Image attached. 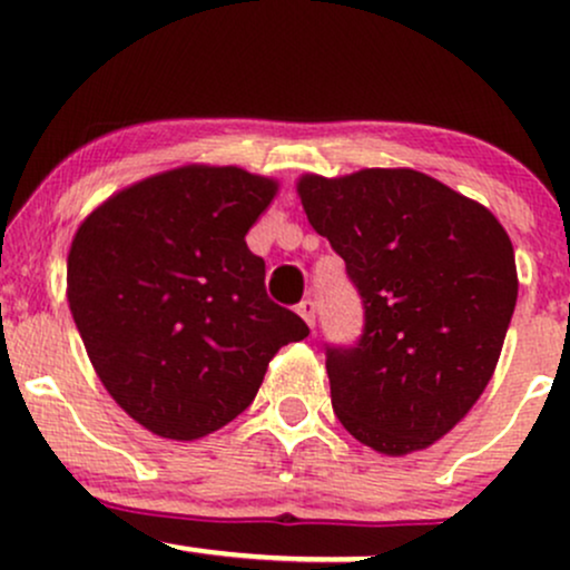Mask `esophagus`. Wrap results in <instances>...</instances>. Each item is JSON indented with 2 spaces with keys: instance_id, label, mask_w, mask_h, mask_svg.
I'll return each mask as SVG.
<instances>
[{
  "instance_id": "esophagus-1",
  "label": "esophagus",
  "mask_w": 570,
  "mask_h": 570,
  "mask_svg": "<svg viewBox=\"0 0 570 570\" xmlns=\"http://www.w3.org/2000/svg\"><path fill=\"white\" fill-rule=\"evenodd\" d=\"M297 313H299V316H303V322H305L307 326L316 324V303H313L311 297L303 299V303L297 305Z\"/></svg>"
}]
</instances>
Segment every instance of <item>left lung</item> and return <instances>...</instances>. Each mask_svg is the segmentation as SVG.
Listing matches in <instances>:
<instances>
[{
  "instance_id": "1",
  "label": "left lung",
  "mask_w": 570,
  "mask_h": 570,
  "mask_svg": "<svg viewBox=\"0 0 570 570\" xmlns=\"http://www.w3.org/2000/svg\"><path fill=\"white\" fill-rule=\"evenodd\" d=\"M297 193L364 303L358 343L326 348L335 415L383 455L426 450L499 364L517 303L512 240L485 206L412 168L305 174Z\"/></svg>"
}]
</instances>
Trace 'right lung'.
Returning <instances> with one entry per match:
<instances>
[{
	"label": "right lung",
	"mask_w": 570,
	"mask_h": 570,
	"mask_svg": "<svg viewBox=\"0 0 570 570\" xmlns=\"http://www.w3.org/2000/svg\"><path fill=\"white\" fill-rule=\"evenodd\" d=\"M278 181L181 166L107 198L67 259L71 316L98 381L163 440L193 442L238 417L281 345L307 337L265 292L246 233Z\"/></svg>",
	"instance_id": "obj_1"
}]
</instances>
